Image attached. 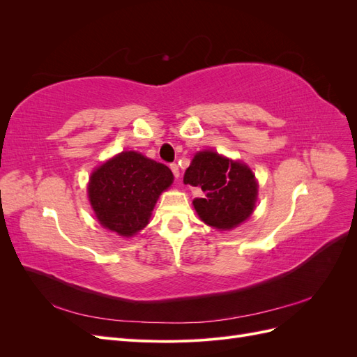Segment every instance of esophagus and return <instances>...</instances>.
Segmentation results:
<instances>
[{"mask_svg": "<svg viewBox=\"0 0 357 357\" xmlns=\"http://www.w3.org/2000/svg\"><path fill=\"white\" fill-rule=\"evenodd\" d=\"M169 168H171V171H172V174H174V177H176V178H178V176H180V169H178V165L176 164V162H174V164H171V165H169Z\"/></svg>", "mask_w": 357, "mask_h": 357, "instance_id": "34e87169", "label": "esophagus"}]
</instances>
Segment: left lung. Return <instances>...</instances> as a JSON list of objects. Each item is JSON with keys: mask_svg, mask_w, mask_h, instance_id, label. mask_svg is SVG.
Returning a JSON list of instances; mask_svg holds the SVG:
<instances>
[{"mask_svg": "<svg viewBox=\"0 0 357 357\" xmlns=\"http://www.w3.org/2000/svg\"><path fill=\"white\" fill-rule=\"evenodd\" d=\"M185 183L202 190V198L193 199V207L213 228L232 229L253 213L257 183L240 162L199 152L186 169Z\"/></svg>", "mask_w": 357, "mask_h": 357, "instance_id": "left-lung-1", "label": "left lung"}]
</instances>
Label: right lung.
Here are the masks:
<instances>
[{
	"instance_id": "right-lung-1",
	"label": "right lung",
	"mask_w": 357,
	"mask_h": 357,
	"mask_svg": "<svg viewBox=\"0 0 357 357\" xmlns=\"http://www.w3.org/2000/svg\"><path fill=\"white\" fill-rule=\"evenodd\" d=\"M171 183L167 165L137 152H123L93 172L88 192L104 228L131 236L149 223L160 192Z\"/></svg>"
}]
</instances>
